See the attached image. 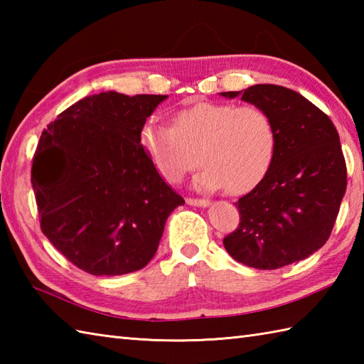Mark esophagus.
Listing matches in <instances>:
<instances>
[{
    "instance_id": "esophagus-1",
    "label": "esophagus",
    "mask_w": 364,
    "mask_h": 364,
    "mask_svg": "<svg viewBox=\"0 0 364 364\" xmlns=\"http://www.w3.org/2000/svg\"><path fill=\"white\" fill-rule=\"evenodd\" d=\"M186 202L191 206H200V208H208L211 205L210 200H205V198H188Z\"/></svg>"
}]
</instances>
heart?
<instances>
[{
    "label": "heart",
    "mask_w": 364,
    "mask_h": 364,
    "mask_svg": "<svg viewBox=\"0 0 364 364\" xmlns=\"http://www.w3.org/2000/svg\"><path fill=\"white\" fill-rule=\"evenodd\" d=\"M277 129L272 119L255 106L200 102L178 111L173 127L149 119L139 131V144L151 166L167 183H181L196 166L198 191L227 188L230 194H245L264 180L277 153Z\"/></svg>",
    "instance_id": "1"
}]
</instances>
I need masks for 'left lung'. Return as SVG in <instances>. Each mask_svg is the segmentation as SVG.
Listing matches in <instances>:
<instances>
[{
  "label": "left lung",
  "mask_w": 364,
  "mask_h": 364,
  "mask_svg": "<svg viewBox=\"0 0 364 364\" xmlns=\"http://www.w3.org/2000/svg\"><path fill=\"white\" fill-rule=\"evenodd\" d=\"M219 95L259 107L278 137L272 167L239 198L241 223L223 245L230 257L255 269L308 258L327 242L346 194V161L333 122L299 92L275 84Z\"/></svg>",
  "instance_id": "1"
}]
</instances>
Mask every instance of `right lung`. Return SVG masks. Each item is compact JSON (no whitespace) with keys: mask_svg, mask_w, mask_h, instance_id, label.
<instances>
[{"mask_svg":"<svg viewBox=\"0 0 364 364\" xmlns=\"http://www.w3.org/2000/svg\"><path fill=\"white\" fill-rule=\"evenodd\" d=\"M167 95L84 97L43 129L31 170L48 241L92 275L149 264L181 196L162 180L139 131Z\"/></svg>","mask_w":364,"mask_h":364,"instance_id":"1","label":"right lung"}]
</instances>
